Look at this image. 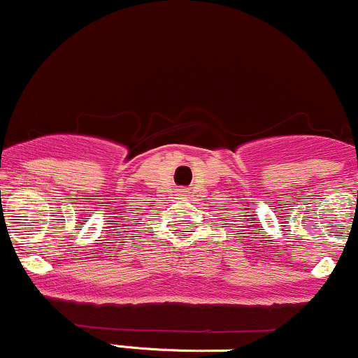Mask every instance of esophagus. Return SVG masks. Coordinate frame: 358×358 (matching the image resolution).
<instances>
[{
  "mask_svg": "<svg viewBox=\"0 0 358 358\" xmlns=\"http://www.w3.org/2000/svg\"><path fill=\"white\" fill-rule=\"evenodd\" d=\"M182 194H186V191H182Z\"/></svg>",
  "mask_w": 358,
  "mask_h": 358,
  "instance_id": "esophagus-1",
  "label": "esophagus"
}]
</instances>
